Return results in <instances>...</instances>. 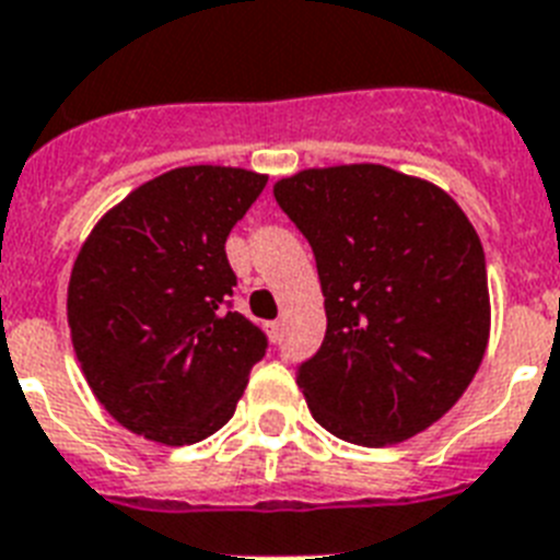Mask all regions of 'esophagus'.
<instances>
[{"label":"esophagus","mask_w":560,"mask_h":560,"mask_svg":"<svg viewBox=\"0 0 560 560\" xmlns=\"http://www.w3.org/2000/svg\"><path fill=\"white\" fill-rule=\"evenodd\" d=\"M281 330H284V322H281V318H279V322H270V324H267V332H270L272 341H279Z\"/></svg>","instance_id":"1"}]
</instances>
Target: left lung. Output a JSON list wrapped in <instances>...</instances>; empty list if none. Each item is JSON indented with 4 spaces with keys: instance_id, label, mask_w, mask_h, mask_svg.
<instances>
[{
    "instance_id": "1",
    "label": "left lung",
    "mask_w": 560,
    "mask_h": 560,
    "mask_svg": "<svg viewBox=\"0 0 560 560\" xmlns=\"http://www.w3.org/2000/svg\"><path fill=\"white\" fill-rule=\"evenodd\" d=\"M272 196L322 281L327 332L295 375L313 418L361 447L424 432L464 396L490 341L476 228L447 190L384 164L307 167Z\"/></svg>"
}]
</instances>
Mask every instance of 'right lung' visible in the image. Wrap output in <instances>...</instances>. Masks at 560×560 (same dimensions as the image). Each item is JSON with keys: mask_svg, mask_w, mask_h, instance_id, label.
<instances>
[{"mask_svg": "<svg viewBox=\"0 0 560 560\" xmlns=\"http://www.w3.org/2000/svg\"><path fill=\"white\" fill-rule=\"evenodd\" d=\"M267 176L190 164L150 178L84 238L68 327L84 382L121 427L185 447L228 424L267 338L228 310L233 224Z\"/></svg>", "mask_w": 560, "mask_h": 560, "instance_id": "add662e5", "label": "right lung"}]
</instances>
